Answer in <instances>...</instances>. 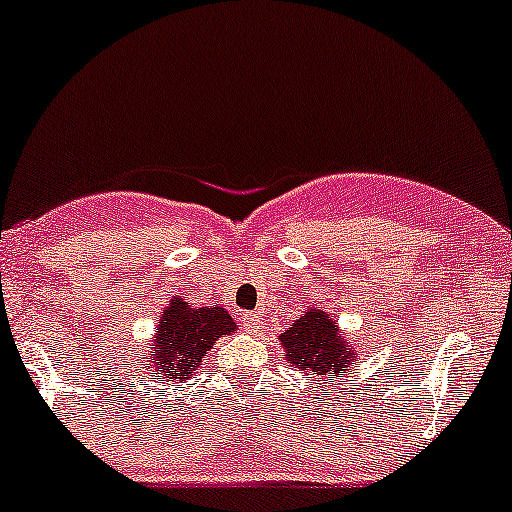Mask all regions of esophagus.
<instances>
[{
  "instance_id": "esophagus-1",
  "label": "esophagus",
  "mask_w": 512,
  "mask_h": 512,
  "mask_svg": "<svg viewBox=\"0 0 512 512\" xmlns=\"http://www.w3.org/2000/svg\"><path fill=\"white\" fill-rule=\"evenodd\" d=\"M243 323H245V328H250L252 333H257V330L262 328L260 313H243Z\"/></svg>"
}]
</instances>
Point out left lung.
Masks as SVG:
<instances>
[{
	"label": "left lung",
	"mask_w": 512,
	"mask_h": 512,
	"mask_svg": "<svg viewBox=\"0 0 512 512\" xmlns=\"http://www.w3.org/2000/svg\"><path fill=\"white\" fill-rule=\"evenodd\" d=\"M279 340L291 367L299 372L311 369L323 376L325 384L328 379L345 374L355 355V350L345 345V338H340L335 323L323 311H308L284 335H279Z\"/></svg>",
	"instance_id": "obj_1"
}]
</instances>
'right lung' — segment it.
Returning <instances> with one entry per match:
<instances>
[{
    "label": "right lung",
    "mask_w": 512,
    "mask_h": 512,
    "mask_svg": "<svg viewBox=\"0 0 512 512\" xmlns=\"http://www.w3.org/2000/svg\"><path fill=\"white\" fill-rule=\"evenodd\" d=\"M233 330L235 323L226 308H192L187 301L174 299L157 325L155 357H143L150 362L148 374L157 372L167 381L189 379L213 342Z\"/></svg>",
    "instance_id": "obj_1"
}]
</instances>
